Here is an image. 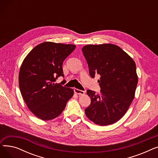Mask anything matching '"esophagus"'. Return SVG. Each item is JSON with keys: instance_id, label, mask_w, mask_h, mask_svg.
<instances>
[{"instance_id": "1", "label": "esophagus", "mask_w": 158, "mask_h": 158, "mask_svg": "<svg viewBox=\"0 0 158 158\" xmlns=\"http://www.w3.org/2000/svg\"><path fill=\"white\" fill-rule=\"evenodd\" d=\"M74 92L76 93V94H78V95H83L85 94V92H84V91L79 89H77V88H75L74 89Z\"/></svg>"}]
</instances>
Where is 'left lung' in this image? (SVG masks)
<instances>
[{"label": "left lung", "instance_id": "left-lung-1", "mask_svg": "<svg viewBox=\"0 0 158 158\" xmlns=\"http://www.w3.org/2000/svg\"><path fill=\"white\" fill-rule=\"evenodd\" d=\"M90 76L98 80L101 94L87 90L91 104L85 109L86 117L99 126L118 121L126 114L135 97L138 84L136 64L117 45H88L82 48Z\"/></svg>", "mask_w": 158, "mask_h": 158}]
</instances>
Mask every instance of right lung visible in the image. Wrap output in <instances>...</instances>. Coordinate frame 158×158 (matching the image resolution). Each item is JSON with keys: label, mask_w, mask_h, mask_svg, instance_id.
<instances>
[{"label": "right lung", "mask_w": 158, "mask_h": 158, "mask_svg": "<svg viewBox=\"0 0 158 158\" xmlns=\"http://www.w3.org/2000/svg\"><path fill=\"white\" fill-rule=\"evenodd\" d=\"M75 48L74 45L47 41L33 48L23 61L20 92L29 110L41 120L57 117L73 95V89L55 81L64 77L63 63Z\"/></svg>", "instance_id": "add662e5"}]
</instances>
